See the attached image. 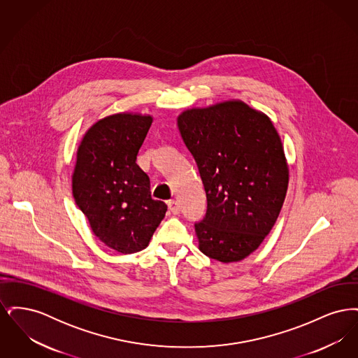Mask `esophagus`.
I'll use <instances>...</instances> for the list:
<instances>
[{
	"mask_svg": "<svg viewBox=\"0 0 358 358\" xmlns=\"http://www.w3.org/2000/svg\"><path fill=\"white\" fill-rule=\"evenodd\" d=\"M168 205H169V209H171V212L173 215H178V213H180L181 206L178 204V201H176V200H171V201L168 203Z\"/></svg>",
	"mask_w": 358,
	"mask_h": 358,
	"instance_id": "1",
	"label": "esophagus"
}]
</instances>
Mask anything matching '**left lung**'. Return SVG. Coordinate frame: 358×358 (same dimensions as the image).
Instances as JSON below:
<instances>
[{"label": "left lung", "instance_id": "1", "mask_svg": "<svg viewBox=\"0 0 358 358\" xmlns=\"http://www.w3.org/2000/svg\"><path fill=\"white\" fill-rule=\"evenodd\" d=\"M178 130L206 194L194 224L200 251L222 263L252 254L273 229L289 168L273 122L240 101L184 111Z\"/></svg>", "mask_w": 358, "mask_h": 358}]
</instances>
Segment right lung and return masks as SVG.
<instances>
[{
	"label": "right lung",
	"mask_w": 358,
	"mask_h": 358,
	"mask_svg": "<svg viewBox=\"0 0 358 358\" xmlns=\"http://www.w3.org/2000/svg\"><path fill=\"white\" fill-rule=\"evenodd\" d=\"M153 118L115 114L98 120L78 149L72 193L94 235L120 254L148 247L168 205L152 199L136 155Z\"/></svg>",
	"instance_id": "1"
}]
</instances>
